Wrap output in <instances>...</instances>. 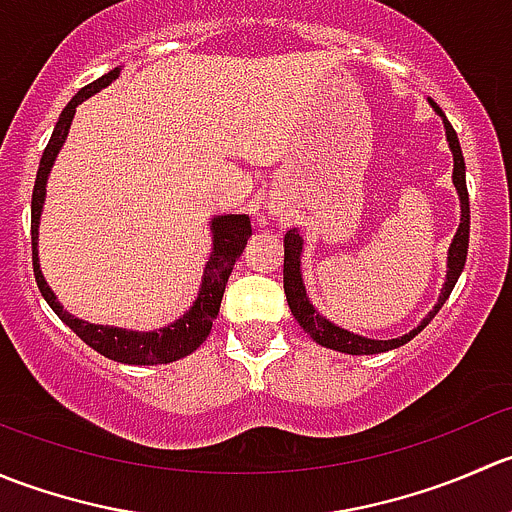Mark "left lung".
<instances>
[{
	"label": "left lung",
	"mask_w": 512,
	"mask_h": 512,
	"mask_svg": "<svg viewBox=\"0 0 512 512\" xmlns=\"http://www.w3.org/2000/svg\"><path fill=\"white\" fill-rule=\"evenodd\" d=\"M431 106L436 108L438 116L443 118V126H446V138H448V148L453 153V185L458 190V198H461V225H458L456 235H453L451 247H448V270H446V282H443L441 297H438L436 307L428 312V317L418 324L416 329H411L409 334L396 339H369V337H359V334L347 332V329L337 327L329 319H324L317 309L312 307L307 297V289H304L302 282V270H299V255H302V237H299V230H287L285 235V294H287V304L292 309L294 319L299 322V327L309 334L317 344L322 347L334 349V352L342 354H381L389 352V349L404 347L406 342L416 337L428 322L438 314V309L443 307V302L448 299V294L453 292L456 287L458 277H461L463 265H466V255H468V232H471V205H468V188H466V163H463V153H461V143H458L456 131L448 123V118L443 116L441 108L431 101Z\"/></svg>",
	"instance_id": "1"
}]
</instances>
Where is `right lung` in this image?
<instances>
[{
    "instance_id": "obj_1",
    "label": "right lung",
    "mask_w": 512,
    "mask_h": 512,
    "mask_svg": "<svg viewBox=\"0 0 512 512\" xmlns=\"http://www.w3.org/2000/svg\"><path fill=\"white\" fill-rule=\"evenodd\" d=\"M118 74H121V69L108 71L106 76L96 79L94 84L84 86L79 94L71 98V101L66 103L64 111H61L59 121H56V128L54 133H51L49 143H46L32 193L34 277L36 285H39L41 297H44L46 304L54 309L56 317H59L81 342H86L91 349H96L98 354L108 356V359L113 361H121V364H170V361H178L183 359V356L193 354L195 349L208 339L215 317H218L220 312V302H223V292L227 285V277H230L232 272V265H235V260L242 255V250H245L247 237L252 235L250 218H247V215H218V218H213V223H210V230H213V252H210V260L208 265H205L203 285H200L198 299H195L193 307H190L183 317L175 319L168 327L156 329V332H131V329L103 327V324H89L84 322V319L74 317V314H69L59 302H56V294L51 292L49 285H46L39 267V250H36L39 242L36 240H39V218L41 208H44L46 180H49L51 165H54L66 136H69V126L71 121H74L76 106H79L84 98L101 91L103 86L111 84Z\"/></svg>"
}]
</instances>
